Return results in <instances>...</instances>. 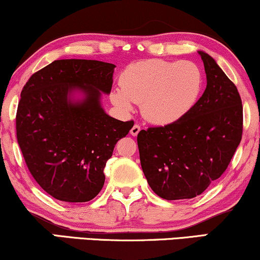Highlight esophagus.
Returning <instances> with one entry per match:
<instances>
[{
	"label": "esophagus",
	"mask_w": 260,
	"mask_h": 260,
	"mask_svg": "<svg viewBox=\"0 0 260 260\" xmlns=\"http://www.w3.org/2000/svg\"><path fill=\"white\" fill-rule=\"evenodd\" d=\"M141 131V126L138 125V124H135V125L131 127V130H130V134L133 135V136H137L138 135V133H140Z\"/></svg>",
	"instance_id": "obj_1"
}]
</instances>
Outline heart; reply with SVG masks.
<instances>
[{
	"instance_id": "b5f03b06",
	"label": "heart",
	"mask_w": 260,
	"mask_h": 260,
	"mask_svg": "<svg viewBox=\"0 0 260 260\" xmlns=\"http://www.w3.org/2000/svg\"><path fill=\"white\" fill-rule=\"evenodd\" d=\"M120 88L111 93V101L123 112L133 104H141L148 122L169 125L191 111L200 97L204 76L191 61L149 59L131 63L119 79Z\"/></svg>"
}]
</instances>
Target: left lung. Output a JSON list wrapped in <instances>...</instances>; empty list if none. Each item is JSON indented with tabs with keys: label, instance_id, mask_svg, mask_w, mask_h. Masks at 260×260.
Returning <instances> with one entry per match:
<instances>
[{
	"label": "left lung",
	"instance_id": "obj_1",
	"mask_svg": "<svg viewBox=\"0 0 260 260\" xmlns=\"http://www.w3.org/2000/svg\"><path fill=\"white\" fill-rule=\"evenodd\" d=\"M207 86L179 122L137 135L141 166L159 198L198 197L229 167L243 136V104L237 86L215 60L199 52Z\"/></svg>",
	"mask_w": 260,
	"mask_h": 260
}]
</instances>
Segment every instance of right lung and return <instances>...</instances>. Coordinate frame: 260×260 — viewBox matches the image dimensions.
<instances>
[{"label":"right lung","mask_w":260,"mask_h":260,"mask_svg":"<svg viewBox=\"0 0 260 260\" xmlns=\"http://www.w3.org/2000/svg\"><path fill=\"white\" fill-rule=\"evenodd\" d=\"M115 65L98 60H55L29 78L16 112V137L31 176L65 202H86L104 186V168L134 120L106 115L102 93L112 87ZM74 90L83 100L72 98Z\"/></svg>","instance_id":"1"}]
</instances>
